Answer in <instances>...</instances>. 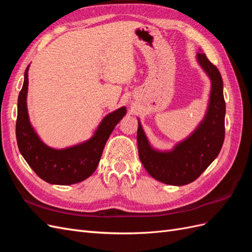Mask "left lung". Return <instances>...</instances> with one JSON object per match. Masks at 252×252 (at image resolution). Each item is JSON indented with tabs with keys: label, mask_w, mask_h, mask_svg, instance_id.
Segmentation results:
<instances>
[{
	"label": "left lung",
	"mask_w": 252,
	"mask_h": 252,
	"mask_svg": "<svg viewBox=\"0 0 252 252\" xmlns=\"http://www.w3.org/2000/svg\"><path fill=\"white\" fill-rule=\"evenodd\" d=\"M197 61L212 83L208 111L199 128L172 151L158 152L149 146L139 122L136 141L141 162L152 178L168 185L182 186L195 181L219 156L225 139L222 75L205 53H197Z\"/></svg>",
	"instance_id": "8db88e82"
}]
</instances>
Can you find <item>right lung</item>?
I'll return each mask as SVG.
<instances>
[{"instance_id":"right-lung-1","label":"right lung","mask_w":252,"mask_h":252,"mask_svg":"<svg viewBox=\"0 0 252 252\" xmlns=\"http://www.w3.org/2000/svg\"><path fill=\"white\" fill-rule=\"evenodd\" d=\"M27 71L28 66L18 98L16 134L20 152L32 169L50 184L71 185L84 181L96 169L105 144L114 127L125 116L126 108L122 107L108 114L88 142L62 150L49 148L37 138L29 123L26 107Z\"/></svg>"}]
</instances>
